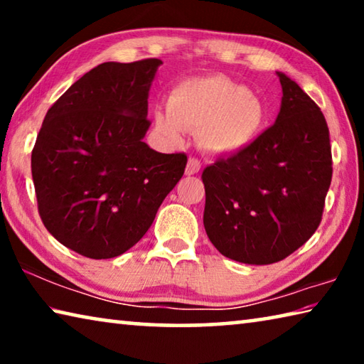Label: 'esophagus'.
Returning a JSON list of instances; mask_svg holds the SVG:
<instances>
[{
  "label": "esophagus",
  "mask_w": 364,
  "mask_h": 364,
  "mask_svg": "<svg viewBox=\"0 0 364 364\" xmlns=\"http://www.w3.org/2000/svg\"><path fill=\"white\" fill-rule=\"evenodd\" d=\"M199 170H200V160L197 157H189L186 175H196V173H199Z\"/></svg>",
  "instance_id": "obj_1"
}]
</instances>
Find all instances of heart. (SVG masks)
Segmentation results:
<instances>
[{"mask_svg": "<svg viewBox=\"0 0 364 364\" xmlns=\"http://www.w3.org/2000/svg\"><path fill=\"white\" fill-rule=\"evenodd\" d=\"M264 122L260 97L225 75L180 82L171 90L167 109L156 110V127L164 138L180 143L186 132H200L202 146L218 154L247 147Z\"/></svg>", "mask_w": 364, "mask_h": 364, "instance_id": "b5f03b06", "label": "heart"}]
</instances>
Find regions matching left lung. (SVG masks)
<instances>
[{
  "label": "left lung",
  "instance_id": "1",
  "mask_svg": "<svg viewBox=\"0 0 364 364\" xmlns=\"http://www.w3.org/2000/svg\"><path fill=\"white\" fill-rule=\"evenodd\" d=\"M274 125L202 171L204 226L221 255L249 264L284 260L318 230L332 180L329 128L318 104L278 72Z\"/></svg>",
  "mask_w": 364,
  "mask_h": 364
}]
</instances>
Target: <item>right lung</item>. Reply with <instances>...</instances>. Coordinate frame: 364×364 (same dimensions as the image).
Masks as SVG:
<instances>
[{
	"mask_svg": "<svg viewBox=\"0 0 364 364\" xmlns=\"http://www.w3.org/2000/svg\"><path fill=\"white\" fill-rule=\"evenodd\" d=\"M160 59L104 63L48 109L32 151L43 225L77 254L119 257L149 230L181 180L184 152L160 154L143 138Z\"/></svg>",
	"mask_w": 364,
	"mask_h": 364,
	"instance_id": "1",
	"label": "right lung"
}]
</instances>
